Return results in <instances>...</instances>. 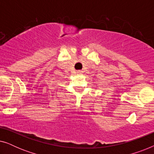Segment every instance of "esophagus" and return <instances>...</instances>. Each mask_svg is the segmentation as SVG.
<instances>
[{"label": "esophagus", "instance_id": "1", "mask_svg": "<svg viewBox=\"0 0 154 154\" xmlns=\"http://www.w3.org/2000/svg\"><path fill=\"white\" fill-rule=\"evenodd\" d=\"M77 73H81L82 71H80V70H79V71H77Z\"/></svg>", "mask_w": 154, "mask_h": 154}]
</instances>
